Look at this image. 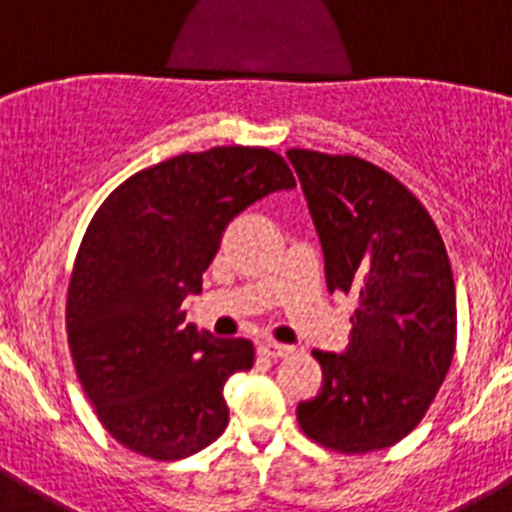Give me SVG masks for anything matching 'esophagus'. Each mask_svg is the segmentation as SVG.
Returning a JSON list of instances; mask_svg holds the SVG:
<instances>
[{
    "label": "esophagus",
    "instance_id": "obj_1",
    "mask_svg": "<svg viewBox=\"0 0 512 512\" xmlns=\"http://www.w3.org/2000/svg\"><path fill=\"white\" fill-rule=\"evenodd\" d=\"M292 348L284 346V343H274V341H261L259 343V354L269 356V359H279V356H287Z\"/></svg>",
    "mask_w": 512,
    "mask_h": 512
}]
</instances>
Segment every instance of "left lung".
<instances>
[{
	"mask_svg": "<svg viewBox=\"0 0 512 512\" xmlns=\"http://www.w3.org/2000/svg\"><path fill=\"white\" fill-rule=\"evenodd\" d=\"M287 158L320 238L328 292L359 302L341 354L315 351L323 387L297 405V420L341 454L387 449L420 423L454 359L449 256L425 207L379 166L305 148Z\"/></svg>",
	"mask_w": 512,
	"mask_h": 512,
	"instance_id": "8db88e82",
	"label": "left lung"
}]
</instances>
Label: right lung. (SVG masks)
<instances>
[{
    "label": "right lung",
    "mask_w": 512,
    "mask_h": 512,
    "mask_svg": "<svg viewBox=\"0 0 512 512\" xmlns=\"http://www.w3.org/2000/svg\"><path fill=\"white\" fill-rule=\"evenodd\" d=\"M295 189L269 148L166 158L104 200L76 256L66 328L81 387L112 438L158 461L210 446L228 425L223 387L253 343L184 323L223 230L266 194Z\"/></svg>",
    "instance_id": "right-lung-1"
}]
</instances>
